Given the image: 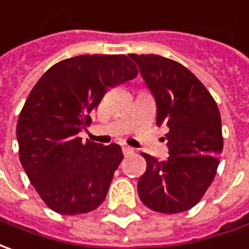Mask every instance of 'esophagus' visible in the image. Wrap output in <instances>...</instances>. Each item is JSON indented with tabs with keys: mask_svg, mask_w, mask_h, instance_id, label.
I'll use <instances>...</instances> for the list:
<instances>
[{
	"mask_svg": "<svg viewBox=\"0 0 249 249\" xmlns=\"http://www.w3.org/2000/svg\"><path fill=\"white\" fill-rule=\"evenodd\" d=\"M123 153H124V156L132 154L133 149H132V147H129V146H126V144H124V146H123Z\"/></svg>",
	"mask_w": 249,
	"mask_h": 249,
	"instance_id": "1",
	"label": "esophagus"
}]
</instances>
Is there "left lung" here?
<instances>
[{
  "label": "left lung",
  "instance_id": "obj_1",
  "mask_svg": "<svg viewBox=\"0 0 249 249\" xmlns=\"http://www.w3.org/2000/svg\"><path fill=\"white\" fill-rule=\"evenodd\" d=\"M129 57L156 99L157 125L169 129L167 161L142 153L147 167L138 182L139 197L161 213L190 210L212 183L223 150L218 105L183 65L159 55Z\"/></svg>",
  "mask_w": 249,
  "mask_h": 249
}]
</instances>
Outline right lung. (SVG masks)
Here are the masks:
<instances>
[{
	"instance_id": "1",
	"label": "right lung",
	"mask_w": 249,
	"mask_h": 249,
	"mask_svg": "<svg viewBox=\"0 0 249 249\" xmlns=\"http://www.w3.org/2000/svg\"><path fill=\"white\" fill-rule=\"evenodd\" d=\"M136 75L125 55L74 56L52 66L31 89L16 126L19 157L52 211L78 215L105 201L124 157L121 147L82 143L77 133L110 88Z\"/></svg>"
}]
</instances>
